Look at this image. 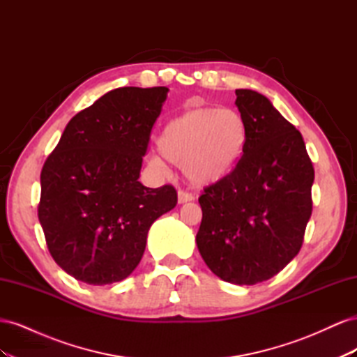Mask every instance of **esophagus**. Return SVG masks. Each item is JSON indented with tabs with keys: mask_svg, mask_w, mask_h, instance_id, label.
I'll use <instances>...</instances> for the list:
<instances>
[{
	"mask_svg": "<svg viewBox=\"0 0 357 357\" xmlns=\"http://www.w3.org/2000/svg\"><path fill=\"white\" fill-rule=\"evenodd\" d=\"M192 199H193L192 193L185 192V190H178V193H177V201H178V204H186V202H189V201H192Z\"/></svg>",
	"mask_w": 357,
	"mask_h": 357,
	"instance_id": "1",
	"label": "esophagus"
}]
</instances>
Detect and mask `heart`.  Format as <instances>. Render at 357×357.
<instances>
[{
	"label": "heart",
	"mask_w": 357,
	"mask_h": 357,
	"mask_svg": "<svg viewBox=\"0 0 357 357\" xmlns=\"http://www.w3.org/2000/svg\"><path fill=\"white\" fill-rule=\"evenodd\" d=\"M247 144V123L232 109L199 107L178 114L162 129L158 150L171 164L183 168L186 178L197 186L220 183L238 165ZM152 165L164 169L160 156Z\"/></svg>",
	"instance_id": "obj_1"
}]
</instances>
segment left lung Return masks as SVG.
<instances>
[{
    "label": "left lung",
    "mask_w": 357,
    "mask_h": 357,
    "mask_svg": "<svg viewBox=\"0 0 357 357\" xmlns=\"http://www.w3.org/2000/svg\"><path fill=\"white\" fill-rule=\"evenodd\" d=\"M247 144L232 174L204 189L197 245L213 274L252 286L278 274L299 250L314 168L298 129L266 96L236 89Z\"/></svg>",
    "instance_id": "8db88e82"
}]
</instances>
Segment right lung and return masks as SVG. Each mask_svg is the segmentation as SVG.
<instances>
[{
	"label": "right lung",
	"instance_id": "1",
	"mask_svg": "<svg viewBox=\"0 0 357 357\" xmlns=\"http://www.w3.org/2000/svg\"><path fill=\"white\" fill-rule=\"evenodd\" d=\"M168 88H119L75 114L41 169L38 220L55 262L104 286L132 274L150 226L177 192L139 183L150 131Z\"/></svg>",
	"mask_w": 357,
	"mask_h": 357
}]
</instances>
